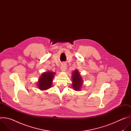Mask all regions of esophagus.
Listing matches in <instances>:
<instances>
[{
    "instance_id": "obj_1",
    "label": "esophagus",
    "mask_w": 131,
    "mask_h": 131,
    "mask_svg": "<svg viewBox=\"0 0 131 131\" xmlns=\"http://www.w3.org/2000/svg\"><path fill=\"white\" fill-rule=\"evenodd\" d=\"M66 68H67V65H66V64L64 63L62 64L61 66V70L62 71H65L66 70Z\"/></svg>"
}]
</instances>
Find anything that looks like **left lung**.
<instances>
[{
  "label": "left lung",
  "mask_w": 131,
  "mask_h": 131,
  "mask_svg": "<svg viewBox=\"0 0 131 131\" xmlns=\"http://www.w3.org/2000/svg\"><path fill=\"white\" fill-rule=\"evenodd\" d=\"M72 86L74 91H80L83 84V81L80 72L77 69L74 70L72 72Z\"/></svg>",
  "instance_id": "obj_1"
}]
</instances>
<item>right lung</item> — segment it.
I'll return each instance as SVG.
<instances>
[{
	"label": "right lung",
	"mask_w": 131,
	"mask_h": 131,
	"mask_svg": "<svg viewBox=\"0 0 131 131\" xmlns=\"http://www.w3.org/2000/svg\"><path fill=\"white\" fill-rule=\"evenodd\" d=\"M55 73L48 71L43 72L38 79L37 86L41 91H46L51 88Z\"/></svg>",
	"instance_id": "1"
}]
</instances>
